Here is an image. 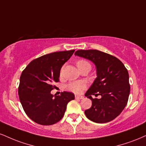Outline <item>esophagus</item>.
Wrapping results in <instances>:
<instances>
[{"instance_id": "esophagus-1", "label": "esophagus", "mask_w": 146, "mask_h": 146, "mask_svg": "<svg viewBox=\"0 0 146 146\" xmlns=\"http://www.w3.org/2000/svg\"><path fill=\"white\" fill-rule=\"evenodd\" d=\"M83 96H79V95H75V99H84Z\"/></svg>"}]
</instances>
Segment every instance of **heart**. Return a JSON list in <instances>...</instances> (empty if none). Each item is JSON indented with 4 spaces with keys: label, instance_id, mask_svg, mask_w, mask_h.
Wrapping results in <instances>:
<instances>
[{
    "label": "heart",
    "instance_id": "heart-1",
    "mask_svg": "<svg viewBox=\"0 0 146 146\" xmlns=\"http://www.w3.org/2000/svg\"><path fill=\"white\" fill-rule=\"evenodd\" d=\"M87 62L86 61L83 60H79L78 62H77V65H79L80 64H82V63ZM86 87V85L84 83V82H82V81H78V82H71L70 84H68L66 86V88L68 89V90L71 91L73 93H75V94H80L83 91L85 90Z\"/></svg>",
    "mask_w": 146,
    "mask_h": 146
}]
</instances>
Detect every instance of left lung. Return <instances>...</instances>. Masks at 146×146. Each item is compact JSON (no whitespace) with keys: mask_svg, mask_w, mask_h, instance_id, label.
<instances>
[{"mask_svg":"<svg viewBox=\"0 0 146 146\" xmlns=\"http://www.w3.org/2000/svg\"><path fill=\"white\" fill-rule=\"evenodd\" d=\"M75 56L90 60L96 68V78L85 96L92 101V106L86 110L89 120L96 123H106L121 113L127 104L130 94L127 69L118 58L96 50H78ZM101 95L93 99L92 95Z\"/></svg>","mask_w":146,"mask_h":146,"instance_id":"left-lung-1","label":"left lung"}]
</instances>
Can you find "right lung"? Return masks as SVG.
Listing matches in <instances>:
<instances>
[{"label": "right lung", "instance_id": "right-lung-1", "mask_svg": "<svg viewBox=\"0 0 146 146\" xmlns=\"http://www.w3.org/2000/svg\"><path fill=\"white\" fill-rule=\"evenodd\" d=\"M75 50L62 51L42 56L33 60L22 71L20 79L18 94L22 108L33 121L41 125H52L64 116L66 105L75 99L73 93L51 94L59 82L63 64Z\"/></svg>", "mask_w": 146, "mask_h": 146}]
</instances>
